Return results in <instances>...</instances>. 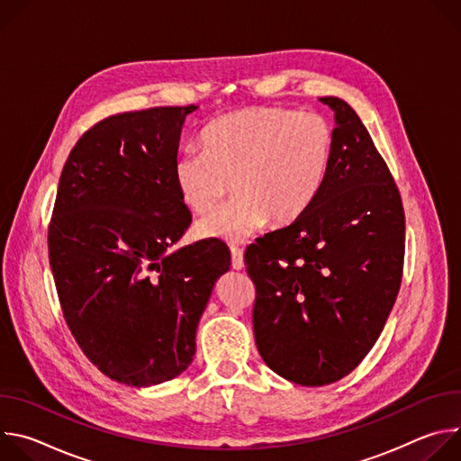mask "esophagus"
I'll return each instance as SVG.
<instances>
[{
  "mask_svg": "<svg viewBox=\"0 0 461 461\" xmlns=\"http://www.w3.org/2000/svg\"><path fill=\"white\" fill-rule=\"evenodd\" d=\"M231 268L237 272L244 270V251L240 248H231Z\"/></svg>",
  "mask_w": 461,
  "mask_h": 461,
  "instance_id": "34e87169",
  "label": "esophagus"
}]
</instances>
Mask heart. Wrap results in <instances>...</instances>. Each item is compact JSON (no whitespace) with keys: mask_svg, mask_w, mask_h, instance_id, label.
I'll list each match as a JSON object with an SVG mask.
<instances>
[{"mask_svg":"<svg viewBox=\"0 0 461 461\" xmlns=\"http://www.w3.org/2000/svg\"><path fill=\"white\" fill-rule=\"evenodd\" d=\"M203 151L187 149L173 164L180 201L196 215L201 239L239 244L270 221H297L317 199L334 158V129L317 113L253 105L208 123Z\"/></svg>","mask_w":461,"mask_h":461,"instance_id":"heart-1","label":"heart"}]
</instances>
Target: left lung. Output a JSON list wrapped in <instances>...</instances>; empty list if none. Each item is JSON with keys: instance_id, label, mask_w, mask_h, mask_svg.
I'll use <instances>...</instances> for the list:
<instances>
[{"instance_id": "8db88e82", "label": "left lung", "mask_w": 461, "mask_h": 461, "mask_svg": "<svg viewBox=\"0 0 461 461\" xmlns=\"http://www.w3.org/2000/svg\"><path fill=\"white\" fill-rule=\"evenodd\" d=\"M334 158L313 204L246 249L253 334L281 377L330 384L377 341L396 303L405 255L400 191L357 113L338 96Z\"/></svg>"}]
</instances>
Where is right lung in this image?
I'll use <instances>...</instances> for the list:
<instances>
[{
    "label": "right lung",
    "mask_w": 461,
    "mask_h": 461,
    "mask_svg": "<svg viewBox=\"0 0 461 461\" xmlns=\"http://www.w3.org/2000/svg\"><path fill=\"white\" fill-rule=\"evenodd\" d=\"M185 107L98 122L63 166L49 260L63 317L107 377L151 386L193 361L196 326L230 270L221 240L171 248L191 222L173 180Z\"/></svg>",
    "instance_id": "1"
}]
</instances>
